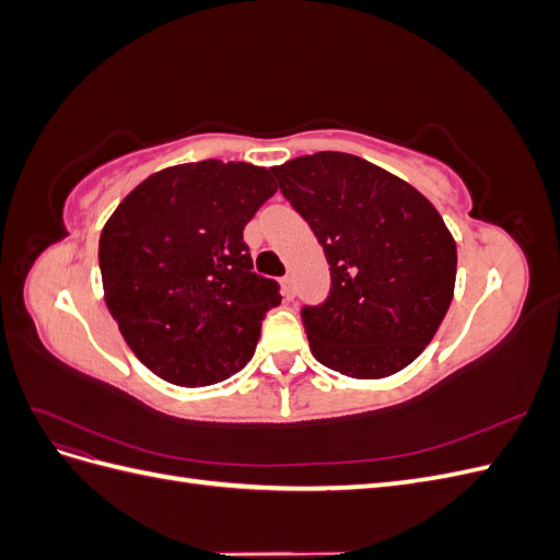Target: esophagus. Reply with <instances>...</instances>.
Here are the masks:
<instances>
[{
	"mask_svg": "<svg viewBox=\"0 0 560 560\" xmlns=\"http://www.w3.org/2000/svg\"><path fill=\"white\" fill-rule=\"evenodd\" d=\"M280 284H282V296H284L287 301L294 299V282H292V278L284 276V278L280 280Z\"/></svg>",
	"mask_w": 560,
	"mask_h": 560,
	"instance_id": "1",
	"label": "esophagus"
}]
</instances>
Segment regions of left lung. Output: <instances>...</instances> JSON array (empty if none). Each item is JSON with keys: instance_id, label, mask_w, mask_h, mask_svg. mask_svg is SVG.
Here are the masks:
<instances>
[{"instance_id": "8db88e82", "label": "left lung", "mask_w": 560, "mask_h": 560, "mask_svg": "<svg viewBox=\"0 0 560 560\" xmlns=\"http://www.w3.org/2000/svg\"><path fill=\"white\" fill-rule=\"evenodd\" d=\"M325 249L331 292L301 311L311 352L350 378H385L432 341L455 290L457 249L409 182L341 151L270 167Z\"/></svg>"}]
</instances>
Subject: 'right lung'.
<instances>
[{
    "label": "right lung",
    "mask_w": 560,
    "mask_h": 560,
    "mask_svg": "<svg viewBox=\"0 0 560 560\" xmlns=\"http://www.w3.org/2000/svg\"><path fill=\"white\" fill-rule=\"evenodd\" d=\"M276 191L266 167L210 159L147 177L107 219L97 249L105 303L159 378L202 387L252 360L282 296L252 270L243 231Z\"/></svg>",
    "instance_id": "right-lung-1"
}]
</instances>
